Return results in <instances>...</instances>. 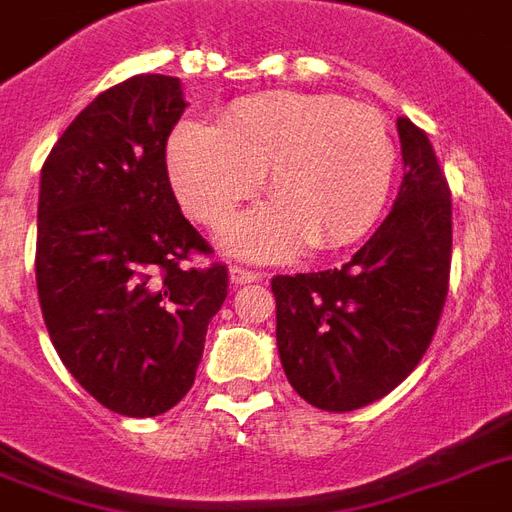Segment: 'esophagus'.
<instances>
[{
  "mask_svg": "<svg viewBox=\"0 0 512 512\" xmlns=\"http://www.w3.org/2000/svg\"><path fill=\"white\" fill-rule=\"evenodd\" d=\"M231 281H233V284H263L265 273L249 271V268L233 265V268H231Z\"/></svg>",
  "mask_w": 512,
  "mask_h": 512,
  "instance_id": "34e87169",
  "label": "esophagus"
}]
</instances>
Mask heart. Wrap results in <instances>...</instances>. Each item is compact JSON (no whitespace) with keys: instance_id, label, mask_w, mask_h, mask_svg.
I'll use <instances>...</instances> for the list:
<instances>
[{"instance_id":"1","label":"heart","mask_w":512,"mask_h":512,"mask_svg":"<svg viewBox=\"0 0 512 512\" xmlns=\"http://www.w3.org/2000/svg\"><path fill=\"white\" fill-rule=\"evenodd\" d=\"M183 207L223 228L268 175L273 204L228 231V247L284 260L305 244L319 252L361 239L388 199L396 146L374 108L337 95L263 92L225 108L217 127L185 122L167 148Z\"/></svg>"}]
</instances>
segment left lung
Here are the masks:
<instances>
[{
  "label": "left lung",
  "instance_id": "1",
  "mask_svg": "<svg viewBox=\"0 0 512 512\" xmlns=\"http://www.w3.org/2000/svg\"><path fill=\"white\" fill-rule=\"evenodd\" d=\"M404 180L374 236L335 271L273 276L289 385L353 412L412 374L436 335L452 271V188L425 130L398 116Z\"/></svg>",
  "mask_w": 512,
  "mask_h": 512
}]
</instances>
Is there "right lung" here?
Returning <instances> with one entry per match:
<instances>
[{"instance_id":"add662e5","label":"right lung","mask_w":512,"mask_h":512,"mask_svg":"<svg viewBox=\"0 0 512 512\" xmlns=\"http://www.w3.org/2000/svg\"><path fill=\"white\" fill-rule=\"evenodd\" d=\"M185 111L180 79L138 74L100 92L42 167L36 289L60 361L98 404L156 417L196 380L209 319L228 297L223 263L167 175Z\"/></svg>"}]
</instances>
